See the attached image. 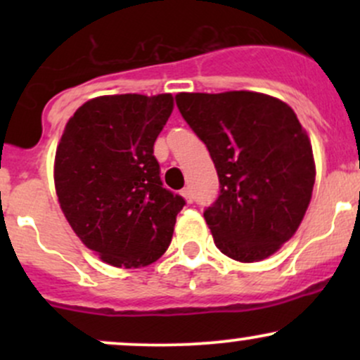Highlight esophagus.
Listing matches in <instances>:
<instances>
[{"label":"esophagus","mask_w":360,"mask_h":360,"mask_svg":"<svg viewBox=\"0 0 360 360\" xmlns=\"http://www.w3.org/2000/svg\"><path fill=\"white\" fill-rule=\"evenodd\" d=\"M181 194H183L184 200L188 201V203H193V201H194L193 191H191V188H189V186H186V188H183V191H181Z\"/></svg>","instance_id":"obj_1"}]
</instances>
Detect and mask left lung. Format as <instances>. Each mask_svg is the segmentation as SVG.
Returning a JSON list of instances; mask_svg holds the SVG:
<instances>
[{"mask_svg":"<svg viewBox=\"0 0 360 360\" xmlns=\"http://www.w3.org/2000/svg\"><path fill=\"white\" fill-rule=\"evenodd\" d=\"M176 105L220 179L203 213L217 247L240 262L269 257L298 230L315 184L311 143L296 113L252 91L179 93Z\"/></svg>","mask_w":360,"mask_h":360,"instance_id":"8db88e82","label":"left lung"}]
</instances>
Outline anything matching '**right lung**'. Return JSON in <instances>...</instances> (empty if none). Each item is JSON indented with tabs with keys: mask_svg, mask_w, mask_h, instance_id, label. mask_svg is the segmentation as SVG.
Wrapping results in <instances>:
<instances>
[{
	"mask_svg": "<svg viewBox=\"0 0 360 360\" xmlns=\"http://www.w3.org/2000/svg\"><path fill=\"white\" fill-rule=\"evenodd\" d=\"M172 106L171 94L94 98L69 120L57 147L62 212L82 243L115 267L155 262L186 205L164 188L154 155Z\"/></svg>",
	"mask_w": 360,
	"mask_h": 360,
	"instance_id": "1",
	"label": "right lung"
}]
</instances>
